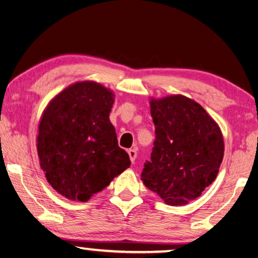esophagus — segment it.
Here are the masks:
<instances>
[{
    "label": "esophagus",
    "instance_id": "obj_1",
    "mask_svg": "<svg viewBox=\"0 0 258 258\" xmlns=\"http://www.w3.org/2000/svg\"><path fill=\"white\" fill-rule=\"evenodd\" d=\"M128 156H130V159L131 161H132V163H134L135 159H137V149H130L128 150Z\"/></svg>",
    "mask_w": 258,
    "mask_h": 258
}]
</instances>
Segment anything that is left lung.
<instances>
[{
  "instance_id": "8db88e82",
  "label": "left lung",
  "mask_w": 258,
  "mask_h": 258,
  "mask_svg": "<svg viewBox=\"0 0 258 258\" xmlns=\"http://www.w3.org/2000/svg\"><path fill=\"white\" fill-rule=\"evenodd\" d=\"M150 109L156 141L141 179L168 205L188 204L217 178L224 152L221 130L202 106L182 95L151 98Z\"/></svg>"
}]
</instances>
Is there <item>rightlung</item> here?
I'll return each mask as SVG.
<instances>
[{
    "mask_svg": "<svg viewBox=\"0 0 258 258\" xmlns=\"http://www.w3.org/2000/svg\"><path fill=\"white\" fill-rule=\"evenodd\" d=\"M114 98L100 83L76 82L56 95L41 115L40 168L64 198L87 202L131 166L109 120Z\"/></svg>",
    "mask_w": 258,
    "mask_h": 258,
    "instance_id": "1",
    "label": "right lung"
}]
</instances>
